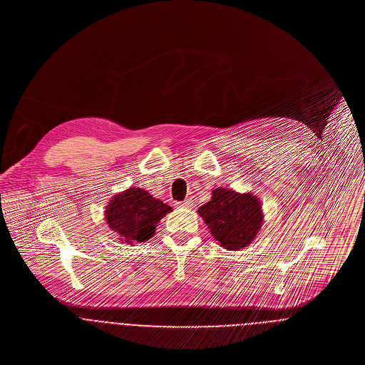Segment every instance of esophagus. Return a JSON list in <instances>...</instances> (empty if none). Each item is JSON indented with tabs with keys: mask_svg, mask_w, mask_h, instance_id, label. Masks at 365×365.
I'll return each instance as SVG.
<instances>
[{
	"mask_svg": "<svg viewBox=\"0 0 365 365\" xmlns=\"http://www.w3.org/2000/svg\"><path fill=\"white\" fill-rule=\"evenodd\" d=\"M178 207H182V208H191L192 207V200H184L182 202H178Z\"/></svg>",
	"mask_w": 365,
	"mask_h": 365,
	"instance_id": "esophagus-1",
	"label": "esophagus"
}]
</instances>
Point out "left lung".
Returning a JSON list of instances; mask_svg holds the SVG:
<instances>
[{"label": "left lung", "mask_w": 365, "mask_h": 365, "mask_svg": "<svg viewBox=\"0 0 365 365\" xmlns=\"http://www.w3.org/2000/svg\"><path fill=\"white\" fill-rule=\"evenodd\" d=\"M197 212L208 225L212 238L228 251L248 247L264 224L262 205L257 195L225 187L214 188L211 200Z\"/></svg>", "instance_id": "obj_1"}]
</instances>
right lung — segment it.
<instances>
[{
  "mask_svg": "<svg viewBox=\"0 0 365 365\" xmlns=\"http://www.w3.org/2000/svg\"><path fill=\"white\" fill-rule=\"evenodd\" d=\"M173 211L147 190L130 187L115 194L106 205V221L121 242L134 245L154 237L158 222Z\"/></svg>",
  "mask_w": 365,
  "mask_h": 365,
  "instance_id": "obj_1",
  "label": "right lung"
}]
</instances>
